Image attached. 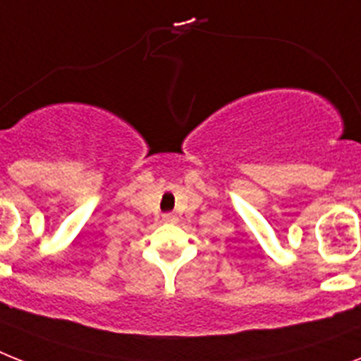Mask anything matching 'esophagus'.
Listing matches in <instances>:
<instances>
[{"instance_id": "1", "label": "esophagus", "mask_w": 361, "mask_h": 361, "mask_svg": "<svg viewBox=\"0 0 361 361\" xmlns=\"http://www.w3.org/2000/svg\"><path fill=\"white\" fill-rule=\"evenodd\" d=\"M164 221H166V223H177L178 221L177 214H173V212L164 214Z\"/></svg>"}]
</instances>
